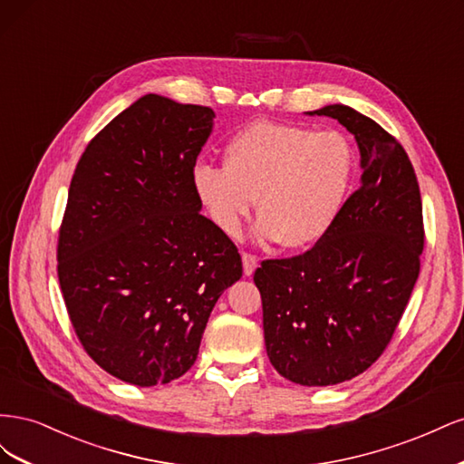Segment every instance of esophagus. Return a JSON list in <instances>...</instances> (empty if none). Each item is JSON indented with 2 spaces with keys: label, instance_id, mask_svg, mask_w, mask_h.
Returning <instances> with one entry per match:
<instances>
[{
  "label": "esophagus",
  "instance_id": "34e87169",
  "mask_svg": "<svg viewBox=\"0 0 464 464\" xmlns=\"http://www.w3.org/2000/svg\"><path fill=\"white\" fill-rule=\"evenodd\" d=\"M242 263H244V275L251 276L257 269L259 259L256 256H251V254H242Z\"/></svg>",
  "mask_w": 464,
  "mask_h": 464
}]
</instances>
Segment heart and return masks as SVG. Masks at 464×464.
<instances>
[{
  "instance_id": "1",
  "label": "heart",
  "mask_w": 464,
  "mask_h": 464,
  "mask_svg": "<svg viewBox=\"0 0 464 464\" xmlns=\"http://www.w3.org/2000/svg\"><path fill=\"white\" fill-rule=\"evenodd\" d=\"M353 178L354 150L339 131L256 121L224 147V166H195L193 189L227 236H237L259 198V240L307 249L334 227Z\"/></svg>"
}]
</instances>
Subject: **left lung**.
Instances as JSON below:
<instances>
[{
    "mask_svg": "<svg viewBox=\"0 0 464 464\" xmlns=\"http://www.w3.org/2000/svg\"><path fill=\"white\" fill-rule=\"evenodd\" d=\"M354 135L360 188L329 234L290 259H266L254 275L265 346L294 383L348 382L383 354L409 304L424 249L414 168L395 137L344 104L307 111Z\"/></svg>",
    "mask_w": 464,
    "mask_h": 464,
    "instance_id": "left-lung-1",
    "label": "left lung"
}]
</instances>
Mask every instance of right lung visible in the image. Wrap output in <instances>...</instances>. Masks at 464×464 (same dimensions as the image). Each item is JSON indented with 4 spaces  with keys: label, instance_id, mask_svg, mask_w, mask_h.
Listing matches in <instances>:
<instances>
[{
    "label": "right lung",
    "instance_id": "right-lung-1",
    "mask_svg": "<svg viewBox=\"0 0 464 464\" xmlns=\"http://www.w3.org/2000/svg\"><path fill=\"white\" fill-rule=\"evenodd\" d=\"M215 111L145 94L98 133L75 168L58 276L87 354L125 383L184 375L210 312L242 276L230 237L203 217L193 168Z\"/></svg>",
    "mask_w": 464,
    "mask_h": 464
}]
</instances>
